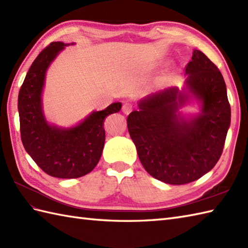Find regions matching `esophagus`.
I'll return each instance as SVG.
<instances>
[{
    "label": "esophagus",
    "mask_w": 248,
    "mask_h": 248,
    "mask_svg": "<svg viewBox=\"0 0 248 248\" xmlns=\"http://www.w3.org/2000/svg\"><path fill=\"white\" fill-rule=\"evenodd\" d=\"M132 108H133V105L131 103H124L123 105V112L124 114H129L132 112Z\"/></svg>",
    "instance_id": "esophagus-1"
}]
</instances>
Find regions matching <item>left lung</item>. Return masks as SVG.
<instances>
[{
	"instance_id": "1",
	"label": "left lung",
	"mask_w": 248,
	"mask_h": 248,
	"mask_svg": "<svg viewBox=\"0 0 248 248\" xmlns=\"http://www.w3.org/2000/svg\"><path fill=\"white\" fill-rule=\"evenodd\" d=\"M187 88L202 102V114L184 120L176 114L186 94L170 88L141 100L128 118L140 161L152 177L186 184L210 171L219 160L230 125L226 84L217 65L195 50L186 66Z\"/></svg>"
}]
</instances>
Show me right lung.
<instances>
[{
	"label": "right lung",
	"mask_w": 248,
	"mask_h": 248,
	"mask_svg": "<svg viewBox=\"0 0 248 248\" xmlns=\"http://www.w3.org/2000/svg\"><path fill=\"white\" fill-rule=\"evenodd\" d=\"M65 48L60 41L51 43L31 64L18 96L21 140L31 159L48 175L72 179L91 172L101 157L107 116L117 113L121 103L110 104L93 112L75 128L59 129L50 125L41 108L46 71L59 52Z\"/></svg>",
	"instance_id": "obj_1"
}]
</instances>
